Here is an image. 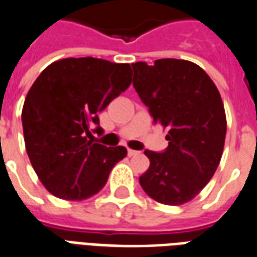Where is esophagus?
Masks as SVG:
<instances>
[{
	"label": "esophagus",
	"mask_w": 257,
	"mask_h": 257,
	"mask_svg": "<svg viewBox=\"0 0 257 257\" xmlns=\"http://www.w3.org/2000/svg\"><path fill=\"white\" fill-rule=\"evenodd\" d=\"M139 154H140L139 151H135V150H128L129 157H138Z\"/></svg>",
	"instance_id": "34e87169"
}]
</instances>
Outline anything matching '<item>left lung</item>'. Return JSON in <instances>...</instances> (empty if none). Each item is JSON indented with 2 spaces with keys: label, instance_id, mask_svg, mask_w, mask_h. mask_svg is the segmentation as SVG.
<instances>
[{
  "label": "left lung",
  "instance_id": "1",
  "mask_svg": "<svg viewBox=\"0 0 257 257\" xmlns=\"http://www.w3.org/2000/svg\"><path fill=\"white\" fill-rule=\"evenodd\" d=\"M132 66L135 90L154 122L169 131L165 153L144 151L150 167L139 181L158 203L180 206L200 193L219 165L227 128L223 102L195 62L162 58Z\"/></svg>",
  "mask_w": 257,
  "mask_h": 257
}]
</instances>
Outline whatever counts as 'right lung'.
<instances>
[{
	"label": "right lung",
	"instance_id": "1",
	"mask_svg": "<svg viewBox=\"0 0 257 257\" xmlns=\"http://www.w3.org/2000/svg\"><path fill=\"white\" fill-rule=\"evenodd\" d=\"M132 83L129 64L83 57L54 61L28 91L22 111L28 158L43 187L64 200H84L126 157L122 146L92 142L98 114Z\"/></svg>",
	"mask_w": 257,
	"mask_h": 257
}]
</instances>
